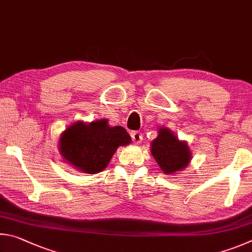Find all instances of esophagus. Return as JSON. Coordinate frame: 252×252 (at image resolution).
Wrapping results in <instances>:
<instances>
[{"label":"esophagus","instance_id":"obj_1","mask_svg":"<svg viewBox=\"0 0 252 252\" xmlns=\"http://www.w3.org/2000/svg\"><path fill=\"white\" fill-rule=\"evenodd\" d=\"M131 138H133V142L135 144H140V142L143 140V136L139 131H133V133H131Z\"/></svg>","mask_w":252,"mask_h":252}]
</instances>
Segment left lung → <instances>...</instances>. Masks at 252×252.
<instances>
[{"instance_id":"8db88e82","label":"left lung","mask_w":252,"mask_h":252,"mask_svg":"<svg viewBox=\"0 0 252 252\" xmlns=\"http://www.w3.org/2000/svg\"><path fill=\"white\" fill-rule=\"evenodd\" d=\"M151 153L166 175L186 168L192 158L188 143L180 140L173 130L164 126L158 129L157 137L152 142Z\"/></svg>"}]
</instances>
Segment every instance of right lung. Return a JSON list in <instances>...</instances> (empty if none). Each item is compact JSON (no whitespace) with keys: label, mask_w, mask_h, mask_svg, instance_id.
<instances>
[{"label":"right lung","mask_w":252,"mask_h":252,"mask_svg":"<svg viewBox=\"0 0 252 252\" xmlns=\"http://www.w3.org/2000/svg\"><path fill=\"white\" fill-rule=\"evenodd\" d=\"M131 138L122 126L108 125L101 118L91 123L82 121L69 125L60 136L59 151L66 164L81 173L98 174L112 159L119 146H127Z\"/></svg>","instance_id":"1"}]
</instances>
